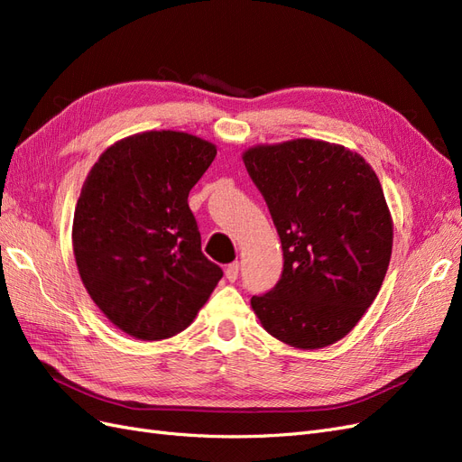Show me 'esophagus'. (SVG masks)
<instances>
[{
	"label": "esophagus",
	"instance_id": "obj_1",
	"mask_svg": "<svg viewBox=\"0 0 462 462\" xmlns=\"http://www.w3.org/2000/svg\"><path fill=\"white\" fill-rule=\"evenodd\" d=\"M226 277L229 279V282H235V279L239 277V263H236V262L229 263L226 268Z\"/></svg>",
	"mask_w": 462,
	"mask_h": 462
}]
</instances>
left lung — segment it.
I'll use <instances>...</instances> for the list:
<instances>
[{
	"label": "left lung",
	"mask_w": 462,
	"mask_h": 462,
	"mask_svg": "<svg viewBox=\"0 0 462 462\" xmlns=\"http://www.w3.org/2000/svg\"><path fill=\"white\" fill-rule=\"evenodd\" d=\"M243 162L283 246L277 285L250 304L275 339L321 348L351 331L380 292L393 219L372 165L341 144H258Z\"/></svg>",
	"instance_id": "left-lung-1"
}]
</instances>
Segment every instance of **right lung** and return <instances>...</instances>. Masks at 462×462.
I'll list each match as a JSON object with an SVG mask.
<instances>
[{
	"instance_id": "obj_1",
	"label": "right lung",
	"mask_w": 462,
	"mask_h": 462,
	"mask_svg": "<svg viewBox=\"0 0 462 462\" xmlns=\"http://www.w3.org/2000/svg\"><path fill=\"white\" fill-rule=\"evenodd\" d=\"M216 144L183 131H146L111 144L87 175L73 217L82 285L134 339L187 329L223 272L202 254L189 192Z\"/></svg>"
}]
</instances>
